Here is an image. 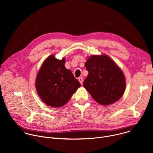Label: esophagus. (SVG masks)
<instances>
[{
    "label": "esophagus",
    "mask_w": 153,
    "mask_h": 153,
    "mask_svg": "<svg viewBox=\"0 0 153 153\" xmlns=\"http://www.w3.org/2000/svg\"><path fill=\"white\" fill-rule=\"evenodd\" d=\"M79 81L80 82V83H81V85H82V83H83V78L82 77H79Z\"/></svg>",
    "instance_id": "1"
}]
</instances>
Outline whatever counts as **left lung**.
<instances>
[{
  "instance_id": "1",
  "label": "left lung",
  "mask_w": 153,
  "mask_h": 153,
  "mask_svg": "<svg viewBox=\"0 0 153 153\" xmlns=\"http://www.w3.org/2000/svg\"><path fill=\"white\" fill-rule=\"evenodd\" d=\"M88 75L83 86L99 103L108 105L118 100L125 90V79L120 68L107 56H92L85 63Z\"/></svg>"
}]
</instances>
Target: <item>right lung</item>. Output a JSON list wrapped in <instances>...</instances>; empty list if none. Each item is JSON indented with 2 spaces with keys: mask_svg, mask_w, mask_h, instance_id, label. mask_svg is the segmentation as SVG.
<instances>
[{
  "mask_svg": "<svg viewBox=\"0 0 153 153\" xmlns=\"http://www.w3.org/2000/svg\"><path fill=\"white\" fill-rule=\"evenodd\" d=\"M65 59L49 56L42 64L36 80V88L40 98L54 108L66 104L81 86L71 70L65 67Z\"/></svg>",
  "mask_w": 153,
  "mask_h": 153,
  "instance_id": "right-lung-1",
  "label": "right lung"
}]
</instances>
